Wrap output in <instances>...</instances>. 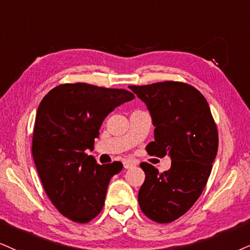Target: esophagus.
Listing matches in <instances>:
<instances>
[{
  "label": "esophagus",
  "instance_id": "1",
  "mask_svg": "<svg viewBox=\"0 0 250 250\" xmlns=\"http://www.w3.org/2000/svg\"><path fill=\"white\" fill-rule=\"evenodd\" d=\"M123 165H124L125 169H128L135 166V162L132 161V160H124V161H123Z\"/></svg>",
  "mask_w": 250,
  "mask_h": 250
}]
</instances>
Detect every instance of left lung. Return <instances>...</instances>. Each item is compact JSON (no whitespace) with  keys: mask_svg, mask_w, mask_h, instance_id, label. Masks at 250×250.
<instances>
[{"mask_svg":"<svg viewBox=\"0 0 250 250\" xmlns=\"http://www.w3.org/2000/svg\"><path fill=\"white\" fill-rule=\"evenodd\" d=\"M130 89L146 104L155 126L147 153L171 159L170 169L162 174L140 163L146 177L138 202L149 219L171 223L189 211L208 183L218 152L217 125L205 97L187 83L165 81Z\"/></svg>","mask_w":250,"mask_h":250,"instance_id":"obj_1","label":"left lung"}]
</instances>
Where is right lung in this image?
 <instances>
[{
  "label": "right lung",
  "mask_w": 250,
  "mask_h": 250,
  "mask_svg": "<svg viewBox=\"0 0 250 250\" xmlns=\"http://www.w3.org/2000/svg\"><path fill=\"white\" fill-rule=\"evenodd\" d=\"M134 95L88 83H64L52 89L37 110L32 155L46 195L58 211L85 224L103 208L107 186L123 163L98 165L85 150L105 117Z\"/></svg>",
  "instance_id": "1"
}]
</instances>
